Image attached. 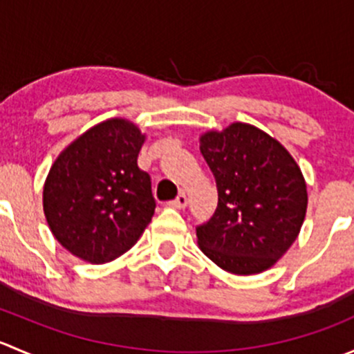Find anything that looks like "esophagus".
Returning a JSON list of instances; mask_svg holds the SVG:
<instances>
[{
  "label": "esophagus",
  "instance_id": "esophagus-1",
  "mask_svg": "<svg viewBox=\"0 0 354 354\" xmlns=\"http://www.w3.org/2000/svg\"><path fill=\"white\" fill-rule=\"evenodd\" d=\"M187 203H188L187 195L180 194L176 198L173 200V202H169V205L173 207V209H185V207H187Z\"/></svg>",
  "mask_w": 354,
  "mask_h": 354
}]
</instances>
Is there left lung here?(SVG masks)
<instances>
[{
    "mask_svg": "<svg viewBox=\"0 0 354 354\" xmlns=\"http://www.w3.org/2000/svg\"><path fill=\"white\" fill-rule=\"evenodd\" d=\"M200 152L217 185V209L197 226L198 246L238 276L270 269L298 238L308 194L286 149L248 123L200 137Z\"/></svg>",
    "mask_w": 354,
    "mask_h": 354,
    "instance_id": "1",
    "label": "left lung"
}]
</instances>
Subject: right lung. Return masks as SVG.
Returning <instances> with one entry per match:
<instances>
[{
  "mask_svg": "<svg viewBox=\"0 0 354 354\" xmlns=\"http://www.w3.org/2000/svg\"><path fill=\"white\" fill-rule=\"evenodd\" d=\"M144 142L137 124L111 118L71 142L49 169L42 192L46 221L78 259L111 262L151 223V176L137 164Z\"/></svg>",
  "mask_w": 354,
  "mask_h": 354,
  "instance_id": "obj_1",
  "label": "right lung"
}]
</instances>
